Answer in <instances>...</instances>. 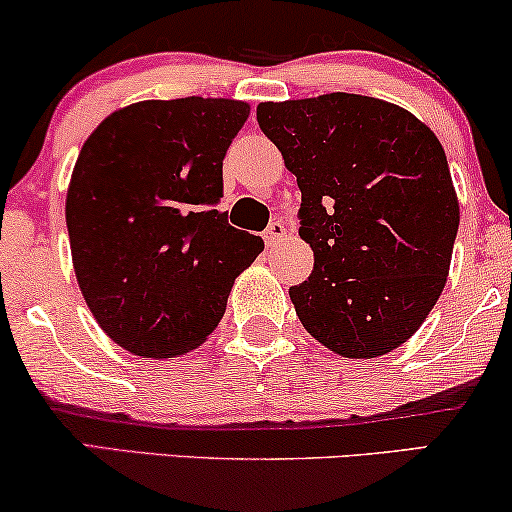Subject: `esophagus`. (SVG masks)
I'll return each instance as SVG.
<instances>
[{"mask_svg": "<svg viewBox=\"0 0 512 512\" xmlns=\"http://www.w3.org/2000/svg\"><path fill=\"white\" fill-rule=\"evenodd\" d=\"M263 240L268 247H277V244L287 240V228H284V223H280V221L270 223L268 230L263 232Z\"/></svg>", "mask_w": 512, "mask_h": 512, "instance_id": "1", "label": "esophagus"}]
</instances>
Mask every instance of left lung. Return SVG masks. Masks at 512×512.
Returning <instances> with one entry per match:
<instances>
[{"mask_svg": "<svg viewBox=\"0 0 512 512\" xmlns=\"http://www.w3.org/2000/svg\"><path fill=\"white\" fill-rule=\"evenodd\" d=\"M301 190L315 268L289 289L315 341L350 360L409 341L447 284L459 197L442 143L400 105L324 94L256 110Z\"/></svg>", "mask_w": 512, "mask_h": 512, "instance_id": "obj_1", "label": "left lung"}]
</instances>
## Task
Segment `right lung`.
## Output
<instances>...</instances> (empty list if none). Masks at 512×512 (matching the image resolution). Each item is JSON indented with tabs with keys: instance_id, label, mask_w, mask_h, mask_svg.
Instances as JSON below:
<instances>
[{
	"instance_id": "obj_1",
	"label": "right lung",
	"mask_w": 512,
	"mask_h": 512,
	"mask_svg": "<svg viewBox=\"0 0 512 512\" xmlns=\"http://www.w3.org/2000/svg\"><path fill=\"white\" fill-rule=\"evenodd\" d=\"M249 103L188 96L119 108L79 152L65 199L72 265L96 322L138 357L195 350L263 240L228 225L223 157Z\"/></svg>"
}]
</instances>
